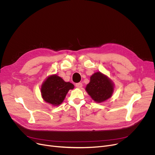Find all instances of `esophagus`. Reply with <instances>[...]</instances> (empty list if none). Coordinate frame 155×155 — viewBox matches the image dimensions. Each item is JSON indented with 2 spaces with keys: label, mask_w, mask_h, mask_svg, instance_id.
Here are the masks:
<instances>
[{
  "label": "esophagus",
  "mask_w": 155,
  "mask_h": 155,
  "mask_svg": "<svg viewBox=\"0 0 155 155\" xmlns=\"http://www.w3.org/2000/svg\"><path fill=\"white\" fill-rule=\"evenodd\" d=\"M76 87L78 88H81L82 87V84L81 82L77 83V84H76Z\"/></svg>",
  "instance_id": "obj_1"
}]
</instances>
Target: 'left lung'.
I'll use <instances>...</instances> for the list:
<instances>
[{"label":"left lung","instance_id":"left-lung-1","mask_svg":"<svg viewBox=\"0 0 155 155\" xmlns=\"http://www.w3.org/2000/svg\"><path fill=\"white\" fill-rule=\"evenodd\" d=\"M86 91L94 102L101 103L111 97L114 91V84L107 76L96 72L91 76Z\"/></svg>","mask_w":155,"mask_h":155}]
</instances>
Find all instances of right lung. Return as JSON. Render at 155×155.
Listing matches in <instances>:
<instances>
[{
	"label": "right lung",
	"instance_id": "1",
	"mask_svg": "<svg viewBox=\"0 0 155 155\" xmlns=\"http://www.w3.org/2000/svg\"><path fill=\"white\" fill-rule=\"evenodd\" d=\"M74 87L72 83L65 82L58 75H50L41 84V97L46 102L58 106L63 102L68 91Z\"/></svg>",
	"mask_w": 155,
	"mask_h": 155
}]
</instances>
